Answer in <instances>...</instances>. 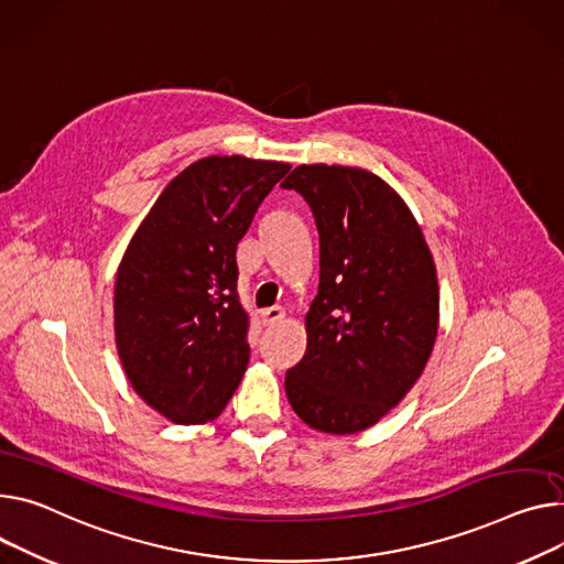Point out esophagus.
<instances>
[{
    "instance_id": "obj_1",
    "label": "esophagus",
    "mask_w": 564,
    "mask_h": 564,
    "mask_svg": "<svg viewBox=\"0 0 564 564\" xmlns=\"http://www.w3.org/2000/svg\"><path fill=\"white\" fill-rule=\"evenodd\" d=\"M284 310L282 307H271V310H264L262 312V323L264 325H278V323H282L284 321Z\"/></svg>"
}]
</instances>
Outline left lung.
Returning a JSON list of instances; mask_svg holds the SVG:
<instances>
[{
  "instance_id": "1",
  "label": "left lung",
  "mask_w": 564,
  "mask_h": 564,
  "mask_svg": "<svg viewBox=\"0 0 564 564\" xmlns=\"http://www.w3.org/2000/svg\"><path fill=\"white\" fill-rule=\"evenodd\" d=\"M282 187L310 203L321 237L307 352L286 372V398L316 431L359 433L406 398L433 352L436 264L404 198L375 173L300 164Z\"/></svg>"
}]
</instances>
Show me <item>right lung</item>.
I'll list each match as a JSON object with an SVG mask.
<instances>
[{
    "mask_svg": "<svg viewBox=\"0 0 564 564\" xmlns=\"http://www.w3.org/2000/svg\"><path fill=\"white\" fill-rule=\"evenodd\" d=\"M286 162L209 155L173 178L115 280V343L133 391L176 424L219 417L246 372L237 246Z\"/></svg>",
    "mask_w": 564,
    "mask_h": 564,
    "instance_id": "add662e5",
    "label": "right lung"
}]
</instances>
